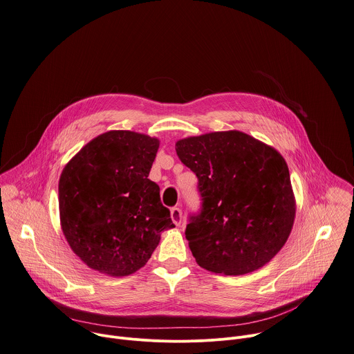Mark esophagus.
I'll use <instances>...</instances> for the list:
<instances>
[{
    "label": "esophagus",
    "mask_w": 354,
    "mask_h": 354,
    "mask_svg": "<svg viewBox=\"0 0 354 354\" xmlns=\"http://www.w3.org/2000/svg\"><path fill=\"white\" fill-rule=\"evenodd\" d=\"M170 214H171L173 223H174L176 225H180V224H181V220H183V210H181V207H178V206L171 207Z\"/></svg>",
    "instance_id": "esophagus-1"
}]
</instances>
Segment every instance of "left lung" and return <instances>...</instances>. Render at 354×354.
<instances>
[{
    "instance_id": "obj_1",
    "label": "left lung",
    "mask_w": 354,
    "mask_h": 354,
    "mask_svg": "<svg viewBox=\"0 0 354 354\" xmlns=\"http://www.w3.org/2000/svg\"><path fill=\"white\" fill-rule=\"evenodd\" d=\"M176 151L198 177L202 203L185 228L196 263L225 275L268 263L286 242L295 218L283 158L241 131L184 138Z\"/></svg>"
}]
</instances>
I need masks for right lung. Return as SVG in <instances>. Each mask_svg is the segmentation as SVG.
<instances>
[{
    "mask_svg": "<svg viewBox=\"0 0 354 354\" xmlns=\"http://www.w3.org/2000/svg\"><path fill=\"white\" fill-rule=\"evenodd\" d=\"M159 141L109 131L90 141L64 169L59 212L73 252L91 268L123 277L141 268L173 228L159 185L148 178Z\"/></svg>",
    "mask_w": 354,
    "mask_h": 354,
    "instance_id": "add662e5",
    "label": "right lung"
}]
</instances>
